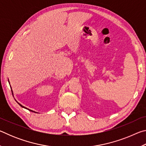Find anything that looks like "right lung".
Instances as JSON below:
<instances>
[{
	"mask_svg": "<svg viewBox=\"0 0 146 146\" xmlns=\"http://www.w3.org/2000/svg\"><path fill=\"white\" fill-rule=\"evenodd\" d=\"M8 82H9V81H8ZM10 87H11V86H10ZM11 92H12V94H13V91H12V89H11ZM16 101H17V100H16ZM17 103H18V104H19L20 106H21L22 108H24V109H26V110H29V111H32V112H35V111H33V110H29V109H28V108H26V107H24V106H23V105H22V104H20V103H19L18 102H17ZM35 113H36V112H35Z\"/></svg>",
	"mask_w": 146,
	"mask_h": 146,
	"instance_id": "right-lung-1",
	"label": "right lung"
}]
</instances>
